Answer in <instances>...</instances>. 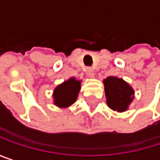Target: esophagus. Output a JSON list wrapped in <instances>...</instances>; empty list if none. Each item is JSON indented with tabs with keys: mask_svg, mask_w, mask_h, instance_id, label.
I'll use <instances>...</instances> for the list:
<instances>
[{
	"mask_svg": "<svg viewBox=\"0 0 160 160\" xmlns=\"http://www.w3.org/2000/svg\"><path fill=\"white\" fill-rule=\"evenodd\" d=\"M85 72H86V74H87L88 77H91V78L94 77V71H93V69L92 68H87L86 70H85Z\"/></svg>",
	"mask_w": 160,
	"mask_h": 160,
	"instance_id": "34e87169",
	"label": "esophagus"
}]
</instances>
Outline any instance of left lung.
<instances>
[{
	"label": "left lung",
	"mask_w": 160,
	"mask_h": 160,
	"mask_svg": "<svg viewBox=\"0 0 160 160\" xmlns=\"http://www.w3.org/2000/svg\"><path fill=\"white\" fill-rule=\"evenodd\" d=\"M108 106L114 111H126L134 98L133 89L122 79L108 77L104 80Z\"/></svg>",
	"instance_id": "obj_1"
}]
</instances>
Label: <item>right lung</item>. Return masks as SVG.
Segmentation results:
<instances>
[{
  "label": "right lung",
  "mask_w": 160,
  "mask_h": 160,
  "mask_svg": "<svg viewBox=\"0 0 160 160\" xmlns=\"http://www.w3.org/2000/svg\"><path fill=\"white\" fill-rule=\"evenodd\" d=\"M80 80L75 78L64 81L53 91V104L61 108H66L76 102L80 90Z\"/></svg>",
  "instance_id": "1"
}]
</instances>
